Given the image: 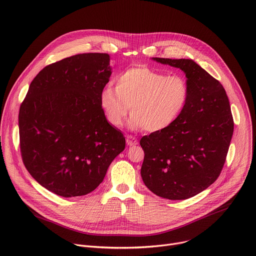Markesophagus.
<instances>
[{
    "instance_id": "esophagus-1",
    "label": "esophagus",
    "mask_w": 256,
    "mask_h": 256,
    "mask_svg": "<svg viewBox=\"0 0 256 256\" xmlns=\"http://www.w3.org/2000/svg\"><path fill=\"white\" fill-rule=\"evenodd\" d=\"M126 144H128V146H130V147H132V146L138 144V140L134 136H126Z\"/></svg>"
}]
</instances>
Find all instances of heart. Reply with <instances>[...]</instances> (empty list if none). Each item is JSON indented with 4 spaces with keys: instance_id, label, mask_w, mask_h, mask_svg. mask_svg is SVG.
Returning <instances> with one entry per match:
<instances>
[{
    "instance_id": "heart-1",
    "label": "heart",
    "mask_w": 256,
    "mask_h": 256,
    "mask_svg": "<svg viewBox=\"0 0 256 256\" xmlns=\"http://www.w3.org/2000/svg\"><path fill=\"white\" fill-rule=\"evenodd\" d=\"M190 96L184 77L167 75L146 66L126 70L100 95V105L107 120L114 126H122L128 112L132 128L150 132L170 126L184 110Z\"/></svg>"
}]
</instances>
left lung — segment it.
<instances>
[{
    "instance_id": "obj_1",
    "label": "left lung",
    "mask_w": 256,
    "mask_h": 256,
    "mask_svg": "<svg viewBox=\"0 0 256 256\" xmlns=\"http://www.w3.org/2000/svg\"><path fill=\"white\" fill-rule=\"evenodd\" d=\"M153 60L184 70L190 96L170 126L140 138V175L156 196L186 200L221 174L234 130L231 107L222 84L192 60Z\"/></svg>"
}]
</instances>
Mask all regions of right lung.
<instances>
[{"label":"right lung","mask_w":256,"mask_h":256,"mask_svg":"<svg viewBox=\"0 0 256 256\" xmlns=\"http://www.w3.org/2000/svg\"><path fill=\"white\" fill-rule=\"evenodd\" d=\"M110 75L109 54L72 56L44 68L20 105L23 163L40 186L58 196L93 192L124 150L122 132L108 124L100 105Z\"/></svg>","instance_id":"add662e5"}]
</instances>
